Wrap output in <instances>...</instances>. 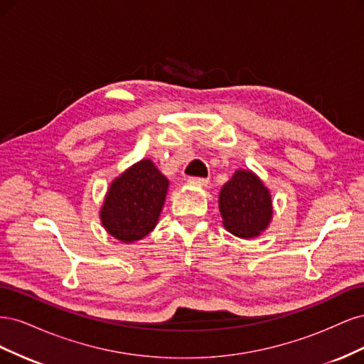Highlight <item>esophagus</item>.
<instances>
[{
    "instance_id": "obj_1",
    "label": "esophagus",
    "mask_w": 364,
    "mask_h": 364,
    "mask_svg": "<svg viewBox=\"0 0 364 364\" xmlns=\"http://www.w3.org/2000/svg\"><path fill=\"white\" fill-rule=\"evenodd\" d=\"M188 181L191 183H197V185H202V186L208 185V182H209V179H206V178H190Z\"/></svg>"
}]
</instances>
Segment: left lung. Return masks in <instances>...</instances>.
<instances>
[{"instance_id":"1","label":"left lung","mask_w":364,"mask_h":364,"mask_svg":"<svg viewBox=\"0 0 364 364\" xmlns=\"http://www.w3.org/2000/svg\"><path fill=\"white\" fill-rule=\"evenodd\" d=\"M223 225L240 238L259 235L272 218V197L252 171L238 170L220 191Z\"/></svg>"}]
</instances>
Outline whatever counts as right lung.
Segmentation results:
<instances>
[{
    "mask_svg": "<svg viewBox=\"0 0 364 364\" xmlns=\"http://www.w3.org/2000/svg\"><path fill=\"white\" fill-rule=\"evenodd\" d=\"M168 181L144 159L115 179L102 208V222L112 237L126 241L144 238L156 226Z\"/></svg>",
    "mask_w": 364,
    "mask_h": 364,
    "instance_id": "obj_1",
    "label": "right lung"
}]
</instances>
